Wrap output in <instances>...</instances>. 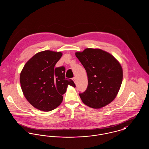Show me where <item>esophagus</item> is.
<instances>
[{
    "label": "esophagus",
    "instance_id": "1",
    "mask_svg": "<svg viewBox=\"0 0 149 149\" xmlns=\"http://www.w3.org/2000/svg\"><path fill=\"white\" fill-rule=\"evenodd\" d=\"M72 80H73V81L75 83L76 82V78L75 77H74V78H72Z\"/></svg>",
    "mask_w": 149,
    "mask_h": 149
}]
</instances>
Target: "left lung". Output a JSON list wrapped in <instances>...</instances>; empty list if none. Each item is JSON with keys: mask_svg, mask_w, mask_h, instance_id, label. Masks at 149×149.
<instances>
[{"mask_svg": "<svg viewBox=\"0 0 149 149\" xmlns=\"http://www.w3.org/2000/svg\"><path fill=\"white\" fill-rule=\"evenodd\" d=\"M75 55L87 73L88 86L80 93L83 102L93 108H100L116 98L122 81L123 71L112 55L100 49H86Z\"/></svg>", "mask_w": 149, "mask_h": 149, "instance_id": "obj_1", "label": "left lung"}]
</instances>
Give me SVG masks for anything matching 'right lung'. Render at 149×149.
<instances>
[{
	"mask_svg": "<svg viewBox=\"0 0 149 149\" xmlns=\"http://www.w3.org/2000/svg\"><path fill=\"white\" fill-rule=\"evenodd\" d=\"M62 53L46 50L36 54L27 62L20 74L22 90L26 98L36 108L49 112L62 102L68 85L75 87L65 78L64 66L55 68Z\"/></svg>",
	"mask_w": 149,
	"mask_h": 149,
	"instance_id": "obj_1",
	"label": "right lung"
}]
</instances>
